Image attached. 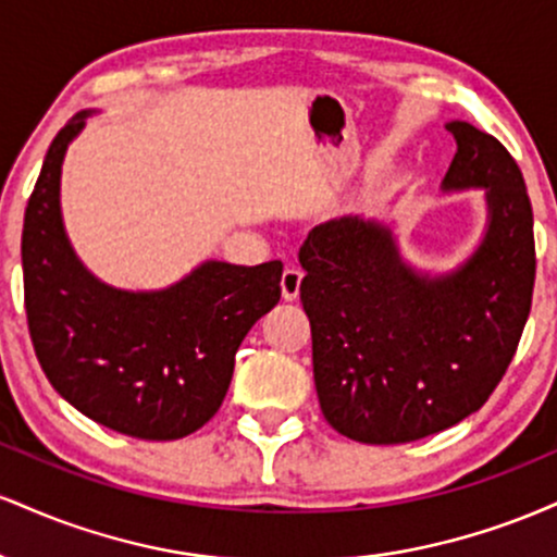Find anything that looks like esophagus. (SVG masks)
Masks as SVG:
<instances>
[{
  "mask_svg": "<svg viewBox=\"0 0 557 557\" xmlns=\"http://www.w3.org/2000/svg\"><path fill=\"white\" fill-rule=\"evenodd\" d=\"M300 280H304V272L296 270V267H287L280 277V287H283V300H296L300 293Z\"/></svg>",
  "mask_w": 557,
  "mask_h": 557,
  "instance_id": "1",
  "label": "esophagus"
}]
</instances>
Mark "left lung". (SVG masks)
<instances>
[{"label":"left lung","instance_id":"8db88e82","mask_svg":"<svg viewBox=\"0 0 557 557\" xmlns=\"http://www.w3.org/2000/svg\"><path fill=\"white\" fill-rule=\"evenodd\" d=\"M445 188H487L490 230L456 274L419 277L376 222L343 216L300 246L319 406L369 445L430 437L487 403L519 348L534 293V216L508 149L450 123Z\"/></svg>","mask_w":557,"mask_h":557}]
</instances>
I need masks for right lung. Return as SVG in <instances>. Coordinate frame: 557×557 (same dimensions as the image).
Wrapping results in <instances>:
<instances>
[{
  "label": "right lung",
  "mask_w": 557,
  "mask_h": 557,
  "mask_svg": "<svg viewBox=\"0 0 557 557\" xmlns=\"http://www.w3.org/2000/svg\"><path fill=\"white\" fill-rule=\"evenodd\" d=\"M86 114L54 136L25 207L30 341L52 387L96 424L138 440H181L220 411L243 337L280 300L283 264L207 261L159 293L94 280L60 216L62 157Z\"/></svg>",
  "instance_id": "add662e5"
}]
</instances>
